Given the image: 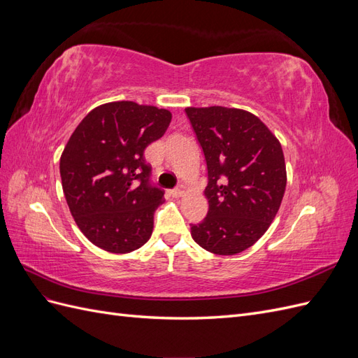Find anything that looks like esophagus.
<instances>
[{
	"instance_id": "obj_1",
	"label": "esophagus",
	"mask_w": 358,
	"mask_h": 358,
	"mask_svg": "<svg viewBox=\"0 0 358 358\" xmlns=\"http://www.w3.org/2000/svg\"><path fill=\"white\" fill-rule=\"evenodd\" d=\"M183 189H185V187H183V185H178L176 188H173V189L170 191L171 197H180L182 194H183Z\"/></svg>"
}]
</instances>
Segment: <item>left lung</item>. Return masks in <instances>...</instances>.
I'll return each mask as SVG.
<instances>
[{
	"mask_svg": "<svg viewBox=\"0 0 358 358\" xmlns=\"http://www.w3.org/2000/svg\"><path fill=\"white\" fill-rule=\"evenodd\" d=\"M208 167L209 210L191 236L206 251L234 255L252 246L275 220L287 187L284 152L259 119L221 106L187 107Z\"/></svg>",
	"mask_w": 358,
	"mask_h": 358,
	"instance_id": "8db88e82",
	"label": "left lung"
}]
</instances>
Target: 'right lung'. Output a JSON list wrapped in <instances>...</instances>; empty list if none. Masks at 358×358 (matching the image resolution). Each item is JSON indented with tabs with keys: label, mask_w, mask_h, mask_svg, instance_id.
<instances>
[{
	"label": "right lung",
	"mask_w": 358,
	"mask_h": 358,
	"mask_svg": "<svg viewBox=\"0 0 358 358\" xmlns=\"http://www.w3.org/2000/svg\"><path fill=\"white\" fill-rule=\"evenodd\" d=\"M170 121L166 109L115 101L95 107L74 129L59 159L62 189L95 246L127 254L149 241L164 191L150 183L143 152Z\"/></svg>",
	"instance_id": "obj_1"
}]
</instances>
